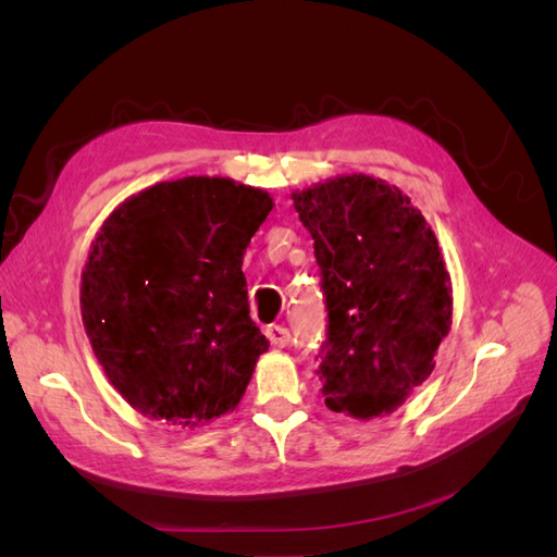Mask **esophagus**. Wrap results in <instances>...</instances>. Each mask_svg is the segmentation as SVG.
Segmentation results:
<instances>
[{
  "mask_svg": "<svg viewBox=\"0 0 557 557\" xmlns=\"http://www.w3.org/2000/svg\"><path fill=\"white\" fill-rule=\"evenodd\" d=\"M267 336H269V342H272L278 348H285L293 342V332L288 327H283V325H269Z\"/></svg>",
  "mask_w": 557,
  "mask_h": 557,
  "instance_id": "esophagus-1",
  "label": "esophagus"
}]
</instances>
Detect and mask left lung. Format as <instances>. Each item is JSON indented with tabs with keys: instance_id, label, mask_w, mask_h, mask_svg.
Segmentation results:
<instances>
[{
	"instance_id": "left-lung-1",
	"label": "left lung",
	"mask_w": 557,
	"mask_h": 557,
	"mask_svg": "<svg viewBox=\"0 0 557 557\" xmlns=\"http://www.w3.org/2000/svg\"><path fill=\"white\" fill-rule=\"evenodd\" d=\"M313 239L327 339L315 374L336 413L393 411L434 369L450 276L423 213L395 185L339 176L293 195Z\"/></svg>"
}]
</instances>
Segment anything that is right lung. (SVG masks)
Wrapping results in <instances>:
<instances>
[{"label": "right lung", "mask_w": 557, "mask_h": 557, "mask_svg": "<svg viewBox=\"0 0 557 557\" xmlns=\"http://www.w3.org/2000/svg\"><path fill=\"white\" fill-rule=\"evenodd\" d=\"M274 201L230 178L158 183L117 207L81 278L83 325L134 409L197 428L237 407L269 348L244 252Z\"/></svg>", "instance_id": "add662e5"}]
</instances>
